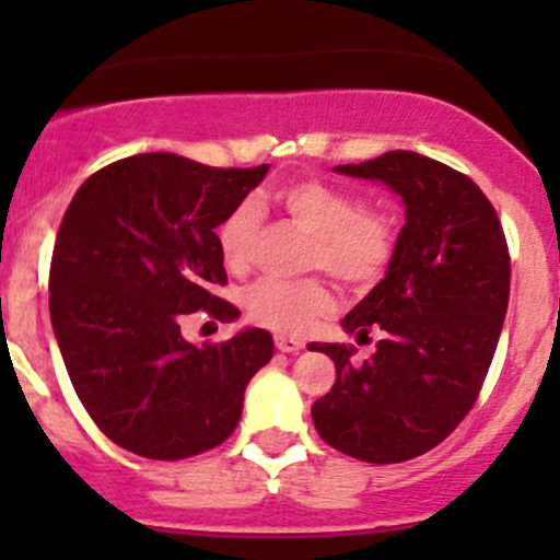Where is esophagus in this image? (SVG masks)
<instances>
[{
  "mask_svg": "<svg viewBox=\"0 0 560 560\" xmlns=\"http://www.w3.org/2000/svg\"><path fill=\"white\" fill-rule=\"evenodd\" d=\"M276 349H279V352H287V354H298L303 349V341H298V338L276 336Z\"/></svg>",
  "mask_w": 560,
  "mask_h": 560,
  "instance_id": "34e87169",
  "label": "esophagus"
}]
</instances>
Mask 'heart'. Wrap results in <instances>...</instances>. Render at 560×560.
Wrapping results in <instances>:
<instances>
[{"instance_id": "1", "label": "heart", "mask_w": 560, "mask_h": 560, "mask_svg": "<svg viewBox=\"0 0 560 560\" xmlns=\"http://www.w3.org/2000/svg\"><path fill=\"white\" fill-rule=\"evenodd\" d=\"M276 206L298 230L312 235L308 268H322L347 287H369L385 273L393 257L395 235L382 213L360 208L358 197L325 180H295L276 191ZM262 211L244 200L217 228V244L224 265L235 273L246 268L257 244ZM248 316L281 336H298L330 312V290L319 279L257 281L246 292Z\"/></svg>"}]
</instances>
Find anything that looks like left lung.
Returning a JSON list of instances; mask_svg holds the SVG:
<instances>
[{"label": "left lung", "instance_id": "8db88e82", "mask_svg": "<svg viewBox=\"0 0 560 560\" xmlns=\"http://www.w3.org/2000/svg\"><path fill=\"white\" fill-rule=\"evenodd\" d=\"M332 171L385 184L406 224L385 279L341 319L358 341L380 332L371 360L354 365L352 343H308L336 363L312 420L338 453L400 463L444 442L477 400L510 303V252L482 189L442 162L387 151Z\"/></svg>", "mask_w": 560, "mask_h": 560}]
</instances>
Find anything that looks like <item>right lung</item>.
Instances as JSON below:
<instances>
[{
  "label": "right lung",
  "instance_id": "add662e5",
  "mask_svg": "<svg viewBox=\"0 0 560 560\" xmlns=\"http://www.w3.org/2000/svg\"><path fill=\"white\" fill-rule=\"evenodd\" d=\"M265 173L154 151L103 167L72 197L50 259V325L78 398L118 447L180 460L238 425L273 338L244 327L197 347L180 314L241 316L217 295L228 281L217 228Z\"/></svg>",
  "mask_w": 560,
  "mask_h": 560
}]
</instances>
